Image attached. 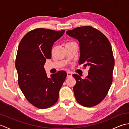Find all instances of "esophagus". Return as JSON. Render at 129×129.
<instances>
[{
    "instance_id": "obj_1",
    "label": "esophagus",
    "mask_w": 129,
    "mask_h": 129,
    "mask_svg": "<svg viewBox=\"0 0 129 129\" xmlns=\"http://www.w3.org/2000/svg\"><path fill=\"white\" fill-rule=\"evenodd\" d=\"M72 76V73H70L69 72H67V76L68 77H71V76Z\"/></svg>"
}]
</instances>
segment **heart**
<instances>
[{"instance_id": "b5f03b06", "label": "heart", "mask_w": 129, "mask_h": 129, "mask_svg": "<svg viewBox=\"0 0 129 129\" xmlns=\"http://www.w3.org/2000/svg\"><path fill=\"white\" fill-rule=\"evenodd\" d=\"M73 43V42H68L67 43V44H70V43Z\"/></svg>"}]
</instances>
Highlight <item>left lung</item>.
<instances>
[{
    "label": "left lung",
    "mask_w": 129,
    "mask_h": 129,
    "mask_svg": "<svg viewBox=\"0 0 129 129\" xmlns=\"http://www.w3.org/2000/svg\"><path fill=\"white\" fill-rule=\"evenodd\" d=\"M67 34L79 41V64L90 68L85 79L73 75L76 80L73 87L76 100L85 107L97 105L106 97L113 82L115 61L110 43L105 35L91 26L78 27Z\"/></svg>",
    "instance_id": "left-lung-1"
}]
</instances>
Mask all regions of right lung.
<instances>
[{"label":"right lung","instance_id":"add662e5","mask_svg":"<svg viewBox=\"0 0 129 129\" xmlns=\"http://www.w3.org/2000/svg\"><path fill=\"white\" fill-rule=\"evenodd\" d=\"M64 32L37 28L26 33L19 43L15 60L18 85L26 100L37 108H49L57 102L66 79L67 74L62 70L48 78L44 67L46 59L51 58L54 42Z\"/></svg>","mask_w":129,"mask_h":129}]
</instances>
